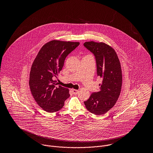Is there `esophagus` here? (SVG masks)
Here are the masks:
<instances>
[{
    "label": "esophagus",
    "instance_id": "esophagus-1",
    "mask_svg": "<svg viewBox=\"0 0 153 153\" xmlns=\"http://www.w3.org/2000/svg\"><path fill=\"white\" fill-rule=\"evenodd\" d=\"M72 92H73V94L74 95H77L79 92V90H76V89H72Z\"/></svg>",
    "mask_w": 153,
    "mask_h": 153
}]
</instances>
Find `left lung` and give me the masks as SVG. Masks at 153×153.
<instances>
[{"instance_id":"obj_1","label":"left lung","mask_w":153,"mask_h":153,"mask_svg":"<svg viewBox=\"0 0 153 153\" xmlns=\"http://www.w3.org/2000/svg\"><path fill=\"white\" fill-rule=\"evenodd\" d=\"M84 46L94 54L97 74L102 79L99 91L92 93L84 104L90 112L103 115L114 106L120 94L122 85L120 63L115 50L107 44L90 41L85 42Z\"/></svg>"}]
</instances>
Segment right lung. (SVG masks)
I'll return each instance as SVG.
<instances>
[{"mask_svg": "<svg viewBox=\"0 0 153 153\" xmlns=\"http://www.w3.org/2000/svg\"><path fill=\"white\" fill-rule=\"evenodd\" d=\"M79 42L53 40L41 48L35 58L30 73L31 94L38 105L48 112L61 109L70 96L68 88L56 87L57 77L62 70L66 56Z\"/></svg>", "mask_w": 153, "mask_h": 153, "instance_id": "right-lung-1", "label": "right lung"}]
</instances>
